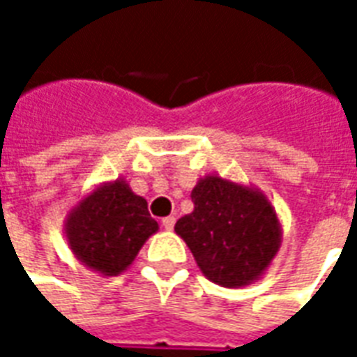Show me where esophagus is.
<instances>
[{
    "mask_svg": "<svg viewBox=\"0 0 357 357\" xmlns=\"http://www.w3.org/2000/svg\"><path fill=\"white\" fill-rule=\"evenodd\" d=\"M174 225H176V218L174 216H168L162 220V227L166 229V231H172V229H174Z\"/></svg>",
    "mask_w": 357,
    "mask_h": 357,
    "instance_id": "34e87169",
    "label": "esophagus"
}]
</instances>
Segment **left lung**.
Segmentation results:
<instances>
[{"mask_svg":"<svg viewBox=\"0 0 357 357\" xmlns=\"http://www.w3.org/2000/svg\"><path fill=\"white\" fill-rule=\"evenodd\" d=\"M195 208L179 218L176 233L193 252L206 279L241 289L268 271L283 243V227L268 197L220 174H208L191 191Z\"/></svg>","mask_w":357,"mask_h":357,"instance_id":"1","label":"left lung"}]
</instances>
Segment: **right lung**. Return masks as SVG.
Here are the masks:
<instances>
[{
    "label": "right lung",
    "instance_id": "obj_1",
    "mask_svg": "<svg viewBox=\"0 0 357 357\" xmlns=\"http://www.w3.org/2000/svg\"><path fill=\"white\" fill-rule=\"evenodd\" d=\"M158 231L147 201L124 178L105 181L68 210L65 237L74 258L102 277L130 268L145 241Z\"/></svg>",
    "mask_w": 357,
    "mask_h": 357
}]
</instances>
